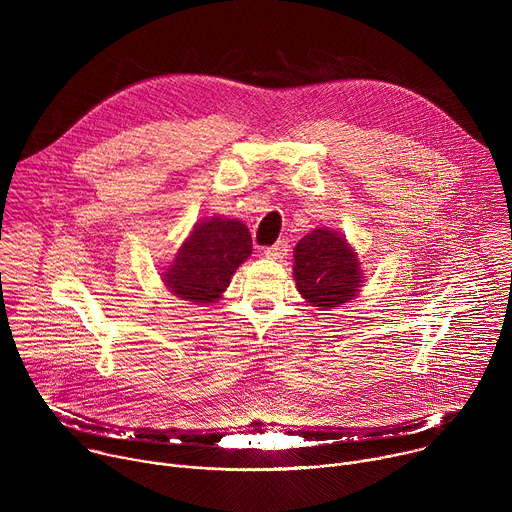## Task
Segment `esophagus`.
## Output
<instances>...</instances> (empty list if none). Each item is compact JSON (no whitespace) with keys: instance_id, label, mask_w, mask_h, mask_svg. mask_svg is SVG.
Listing matches in <instances>:
<instances>
[{"instance_id":"obj_1","label":"esophagus","mask_w":512,"mask_h":512,"mask_svg":"<svg viewBox=\"0 0 512 512\" xmlns=\"http://www.w3.org/2000/svg\"><path fill=\"white\" fill-rule=\"evenodd\" d=\"M287 251H289V245H287L285 239L277 241V243L271 245V247H265V255H267L269 259H281V257L287 255Z\"/></svg>"}]
</instances>
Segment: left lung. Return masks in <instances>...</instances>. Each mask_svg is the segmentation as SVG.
I'll return each mask as SVG.
<instances>
[{"label": "left lung", "instance_id": "obj_1", "mask_svg": "<svg viewBox=\"0 0 512 512\" xmlns=\"http://www.w3.org/2000/svg\"><path fill=\"white\" fill-rule=\"evenodd\" d=\"M294 277L300 294L316 308H336L360 287V263L344 237L314 229L294 251Z\"/></svg>", "mask_w": 512, "mask_h": 512}]
</instances>
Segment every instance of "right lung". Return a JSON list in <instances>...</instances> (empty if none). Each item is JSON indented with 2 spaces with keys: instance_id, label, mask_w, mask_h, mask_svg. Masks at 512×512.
I'll use <instances>...</instances> for the list:
<instances>
[{
  "instance_id": "obj_1",
  "label": "right lung",
  "mask_w": 512,
  "mask_h": 512,
  "mask_svg": "<svg viewBox=\"0 0 512 512\" xmlns=\"http://www.w3.org/2000/svg\"><path fill=\"white\" fill-rule=\"evenodd\" d=\"M251 251L253 241L241 221L212 216L194 227L164 281L182 300L212 304L221 298Z\"/></svg>"
}]
</instances>
